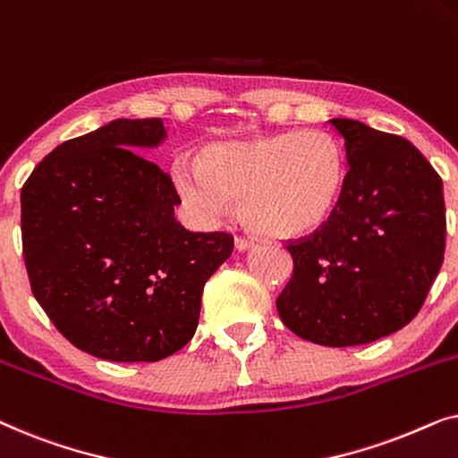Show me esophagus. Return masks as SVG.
<instances>
[{
    "label": "esophagus",
    "instance_id": "esophagus-1",
    "mask_svg": "<svg viewBox=\"0 0 458 458\" xmlns=\"http://www.w3.org/2000/svg\"><path fill=\"white\" fill-rule=\"evenodd\" d=\"M254 246L252 240H248V237H242V235H235V250H240V252H246Z\"/></svg>",
    "mask_w": 458,
    "mask_h": 458
}]
</instances>
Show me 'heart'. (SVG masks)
I'll return each mask as SVG.
<instances>
[{"label":"heart","instance_id":"b5f03b06","mask_svg":"<svg viewBox=\"0 0 458 458\" xmlns=\"http://www.w3.org/2000/svg\"><path fill=\"white\" fill-rule=\"evenodd\" d=\"M173 185L204 221L240 199L243 223L268 237H296L327 223L344 191L346 165L321 131L256 135L206 146L198 162L181 158Z\"/></svg>","mask_w":458,"mask_h":458}]
</instances>
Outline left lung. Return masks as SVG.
Returning a JSON list of instances; mask_svg holds the SVG:
<instances>
[{
  "mask_svg": "<svg viewBox=\"0 0 458 458\" xmlns=\"http://www.w3.org/2000/svg\"><path fill=\"white\" fill-rule=\"evenodd\" d=\"M348 173L334 215L290 243L292 279L277 298L285 327L312 344L360 346L409 325L446 246L442 179L404 137L331 118Z\"/></svg>",
  "mask_w": 458,
  "mask_h": 458,
  "instance_id": "1",
  "label": "left lung"
}]
</instances>
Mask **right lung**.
<instances>
[{
	"label": "right lung",
	"instance_id": "1",
	"mask_svg": "<svg viewBox=\"0 0 458 458\" xmlns=\"http://www.w3.org/2000/svg\"><path fill=\"white\" fill-rule=\"evenodd\" d=\"M165 140L162 118H116L55 148L22 187L30 290L98 359L156 362L183 348L206 281L233 252L229 233H193L174 218L171 177L137 154Z\"/></svg>",
	"mask_w": 458,
	"mask_h": 458
}]
</instances>
